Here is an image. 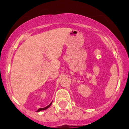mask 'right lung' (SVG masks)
I'll list each match as a JSON object with an SVG mask.
<instances>
[{"label": "right lung", "instance_id": "add662e5", "mask_svg": "<svg viewBox=\"0 0 129 129\" xmlns=\"http://www.w3.org/2000/svg\"><path fill=\"white\" fill-rule=\"evenodd\" d=\"M52 103V102L51 103H50V104H49V105H47V107H44V108H40V109H39L38 110H37V112H40V111H41V110H46L47 109H48V108H49V107H50V105H51Z\"/></svg>", "mask_w": 129, "mask_h": 129}]
</instances>
